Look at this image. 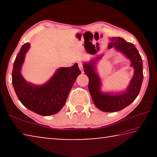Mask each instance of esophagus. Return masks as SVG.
<instances>
[{
    "instance_id": "1",
    "label": "esophagus",
    "mask_w": 157,
    "mask_h": 157,
    "mask_svg": "<svg viewBox=\"0 0 157 157\" xmlns=\"http://www.w3.org/2000/svg\"><path fill=\"white\" fill-rule=\"evenodd\" d=\"M78 66H79V69H80V70H81L82 72H83V64H82V63H78Z\"/></svg>"
}]
</instances>
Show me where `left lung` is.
Masks as SVG:
<instances>
[{"instance_id":"1","label":"left lung","mask_w":157,"mask_h":157,"mask_svg":"<svg viewBox=\"0 0 157 157\" xmlns=\"http://www.w3.org/2000/svg\"><path fill=\"white\" fill-rule=\"evenodd\" d=\"M112 47L123 52L131 60V65L134 68V77L129 87L123 94L111 95L100 93V79L94 68L95 61L99 59V57L89 63H85L83 66L84 73L89 79V90L93 102L97 108L106 112L121 111L131 104L139 94L143 79L142 59L134 45L121 37H113L109 45V48Z\"/></svg>"}]
</instances>
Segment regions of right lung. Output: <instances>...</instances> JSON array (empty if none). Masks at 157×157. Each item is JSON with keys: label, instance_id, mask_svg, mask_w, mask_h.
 Instances as JSON below:
<instances>
[{"label": "right lung", "instance_id": "add662e5", "mask_svg": "<svg viewBox=\"0 0 157 157\" xmlns=\"http://www.w3.org/2000/svg\"><path fill=\"white\" fill-rule=\"evenodd\" d=\"M30 44H23L13 66L12 84L18 100L28 109L41 116L57 113L66 100L78 76L81 74L78 63L58 69L52 78L43 86H34L25 81L21 69Z\"/></svg>", "mask_w": 157, "mask_h": 157}]
</instances>
